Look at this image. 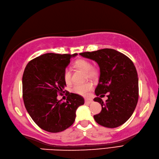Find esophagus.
I'll return each mask as SVG.
<instances>
[{
	"label": "esophagus",
	"instance_id": "34e87169",
	"mask_svg": "<svg viewBox=\"0 0 159 159\" xmlns=\"http://www.w3.org/2000/svg\"><path fill=\"white\" fill-rule=\"evenodd\" d=\"M84 101H85V103L87 104H90L93 102V100L91 99H89V98H85Z\"/></svg>",
	"mask_w": 159,
	"mask_h": 159
}]
</instances>
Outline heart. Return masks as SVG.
Listing matches in <instances>:
<instances>
[{"instance_id":"heart-1","label":"heart","mask_w":159,"mask_h":159,"mask_svg":"<svg viewBox=\"0 0 159 159\" xmlns=\"http://www.w3.org/2000/svg\"><path fill=\"white\" fill-rule=\"evenodd\" d=\"M73 66L76 70H82L85 72L86 79H95L99 76V70L96 67L92 66L91 62L87 59H78L73 63ZM64 82L66 84L71 83V73L68 69H65L63 73ZM93 89V84L90 82L81 84H76L72 89V91L80 95H86L89 91Z\"/></svg>"}]
</instances>
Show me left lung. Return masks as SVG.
Segmentation results:
<instances>
[{
  "mask_svg": "<svg viewBox=\"0 0 159 159\" xmlns=\"http://www.w3.org/2000/svg\"><path fill=\"white\" fill-rule=\"evenodd\" d=\"M79 54L99 65L100 76L95 95L101 97L108 94L105 103L100 97L94 99L102 107L99 114L94 116L95 120L109 128L124 124L132 115L138 100V78L132 61L122 53L109 48Z\"/></svg>",
  "mask_w": 159,
  "mask_h": 159,
  "instance_id": "8db88e82",
  "label": "left lung"
}]
</instances>
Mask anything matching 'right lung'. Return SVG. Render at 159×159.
<instances>
[{
	"label": "right lung",
	"instance_id": "add662e5",
	"mask_svg": "<svg viewBox=\"0 0 159 159\" xmlns=\"http://www.w3.org/2000/svg\"><path fill=\"white\" fill-rule=\"evenodd\" d=\"M77 54L48 53L27 64L22 79L23 99L31 117L40 128L52 133L64 131L74 123L83 97L66 93V102L57 99L66 86L63 78L70 58Z\"/></svg>",
	"mask_w": 159,
	"mask_h": 159
}]
</instances>
